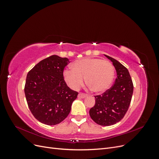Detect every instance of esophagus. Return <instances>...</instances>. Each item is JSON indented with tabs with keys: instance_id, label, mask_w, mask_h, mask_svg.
<instances>
[{
	"instance_id": "1",
	"label": "esophagus",
	"mask_w": 159,
	"mask_h": 159,
	"mask_svg": "<svg viewBox=\"0 0 159 159\" xmlns=\"http://www.w3.org/2000/svg\"><path fill=\"white\" fill-rule=\"evenodd\" d=\"M88 95L86 93H80L78 94V98H85V97H87Z\"/></svg>"
}]
</instances>
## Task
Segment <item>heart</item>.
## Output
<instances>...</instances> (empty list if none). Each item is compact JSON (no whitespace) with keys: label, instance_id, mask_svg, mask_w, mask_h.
<instances>
[{"label":"heart","instance_id":"b5f03b06","mask_svg":"<svg viewBox=\"0 0 159 159\" xmlns=\"http://www.w3.org/2000/svg\"><path fill=\"white\" fill-rule=\"evenodd\" d=\"M71 68L64 71V77L70 87L74 89H79L85 78L86 83L94 91L104 92L111 87L114 79V67L107 60L85 57L75 60Z\"/></svg>","mask_w":159,"mask_h":159}]
</instances>
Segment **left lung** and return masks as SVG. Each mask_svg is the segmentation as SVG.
Segmentation results:
<instances>
[{"label": "left lung", "instance_id": "8db88e82", "mask_svg": "<svg viewBox=\"0 0 159 159\" xmlns=\"http://www.w3.org/2000/svg\"><path fill=\"white\" fill-rule=\"evenodd\" d=\"M117 71L114 84L102 95H95V104L89 110L93 121L102 126H110L124 117L131 103L133 84L128 70L119 61L105 55Z\"/></svg>", "mask_w": 159, "mask_h": 159}]
</instances>
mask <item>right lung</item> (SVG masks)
I'll return each mask as SVG.
<instances>
[{
	"label": "right lung",
	"instance_id": "add662e5",
	"mask_svg": "<svg viewBox=\"0 0 159 159\" xmlns=\"http://www.w3.org/2000/svg\"><path fill=\"white\" fill-rule=\"evenodd\" d=\"M67 57L53 55L42 60L27 74L25 93L31 113L38 121L54 125L68 117L78 92L71 89L64 78Z\"/></svg>",
	"mask_w": 159,
	"mask_h": 159
}]
</instances>
